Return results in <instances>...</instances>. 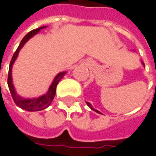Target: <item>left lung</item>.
<instances>
[{
	"instance_id": "obj_1",
	"label": "left lung",
	"mask_w": 156,
	"mask_h": 156,
	"mask_svg": "<svg viewBox=\"0 0 156 156\" xmlns=\"http://www.w3.org/2000/svg\"><path fill=\"white\" fill-rule=\"evenodd\" d=\"M87 106H88V107H89V108H90L92 109V110H95V109H93V108H92V107H91V105H90V104H89V103H87ZM95 111H96V112H98V113H99V112H98V110H95ZM99 114H100V113H99Z\"/></svg>"
}]
</instances>
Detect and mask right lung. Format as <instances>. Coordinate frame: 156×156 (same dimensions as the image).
<instances>
[{
	"instance_id": "add662e5",
	"label": "right lung",
	"mask_w": 156,
	"mask_h": 156,
	"mask_svg": "<svg viewBox=\"0 0 156 156\" xmlns=\"http://www.w3.org/2000/svg\"><path fill=\"white\" fill-rule=\"evenodd\" d=\"M43 28H45V27H41V28H38V29H35V30L30 31L22 39L21 42L20 43L19 47L16 49V51L14 52L13 56H12V58L11 63H10L9 73H8V87H9L10 92H11V95H12V98L14 103L19 108L24 109V110H27V111H31V112L32 111L43 110V109L47 108L51 104V102H52V100H53V98H54V97L56 95L57 85L58 84L59 80L63 78V76L65 75V72H61V73L58 74V76L55 78L54 81L52 82L51 86L49 87V89H48L47 94L42 96V97H40V98H33V99H23V98H20L15 93L14 87H13L12 83V64H13L14 60H15L17 56H18V53H19L20 49L23 47V45L27 42V41L29 39H30L33 35L38 33L41 30V29H43Z\"/></svg>"
}]
</instances>
